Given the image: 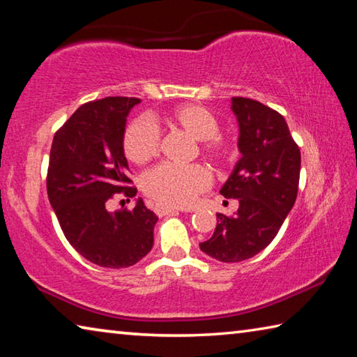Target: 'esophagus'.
Here are the masks:
<instances>
[{"instance_id": "34e87169", "label": "esophagus", "mask_w": 357, "mask_h": 357, "mask_svg": "<svg viewBox=\"0 0 357 357\" xmlns=\"http://www.w3.org/2000/svg\"><path fill=\"white\" fill-rule=\"evenodd\" d=\"M173 213H178V209L162 206V204H155V214L157 215H168V214H173Z\"/></svg>"}]
</instances>
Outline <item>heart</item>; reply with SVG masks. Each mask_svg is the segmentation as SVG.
Listing matches in <instances>:
<instances>
[{"instance_id":"b5f03b06","label":"heart","mask_w":357,"mask_h":357,"mask_svg":"<svg viewBox=\"0 0 357 357\" xmlns=\"http://www.w3.org/2000/svg\"><path fill=\"white\" fill-rule=\"evenodd\" d=\"M155 121L183 129L202 143V153L214 162H227L231 149L219 135L220 124L214 113L198 104L174 107L173 110L151 121L137 118L128 124L123 135V149L126 157L137 165L148 164L159 154L160 130ZM211 176L202 165H174L170 162L157 165L142 179L146 195L162 206L185 208L197 200V197L208 189Z\"/></svg>"}]
</instances>
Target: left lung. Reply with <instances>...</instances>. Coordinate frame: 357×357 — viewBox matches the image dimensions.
<instances>
[{
    "label": "left lung",
    "mask_w": 357,
    "mask_h": 357,
    "mask_svg": "<svg viewBox=\"0 0 357 357\" xmlns=\"http://www.w3.org/2000/svg\"><path fill=\"white\" fill-rule=\"evenodd\" d=\"M231 110L243 155L220 193L239 208L233 217L217 214L214 234L200 244L223 263L244 261L273 243L298 197L301 173L299 146L279 112L247 98H233Z\"/></svg>",
    "instance_id": "8db88e82"
}]
</instances>
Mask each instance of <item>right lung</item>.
Returning a JSON list of instances; mask_svg holds the SVG:
<instances>
[{"instance_id":"1","label":"right lung","mask_w":357,"mask_h":357,"mask_svg":"<svg viewBox=\"0 0 357 357\" xmlns=\"http://www.w3.org/2000/svg\"><path fill=\"white\" fill-rule=\"evenodd\" d=\"M137 98L83 104L56 130L47 172L48 200L66 239L102 268H129L148 255L157 215L142 198L134 209L108 213L114 193L135 197L123 149L126 121Z\"/></svg>"}]
</instances>
